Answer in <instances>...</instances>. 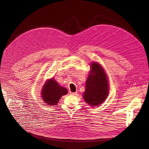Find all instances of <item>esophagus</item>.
<instances>
[{
    "label": "esophagus",
    "mask_w": 149,
    "mask_h": 149,
    "mask_svg": "<svg viewBox=\"0 0 149 149\" xmlns=\"http://www.w3.org/2000/svg\"><path fill=\"white\" fill-rule=\"evenodd\" d=\"M70 94H71V95H77V92H70Z\"/></svg>",
    "instance_id": "obj_1"
}]
</instances>
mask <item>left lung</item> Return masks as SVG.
I'll return each instance as SVG.
<instances>
[{
	"instance_id": "1",
	"label": "left lung",
	"mask_w": 149,
	"mask_h": 149,
	"mask_svg": "<svg viewBox=\"0 0 149 149\" xmlns=\"http://www.w3.org/2000/svg\"><path fill=\"white\" fill-rule=\"evenodd\" d=\"M91 65L83 97L89 105L96 106L107 98L109 86L107 75L101 65L97 62L92 63Z\"/></svg>"
}]
</instances>
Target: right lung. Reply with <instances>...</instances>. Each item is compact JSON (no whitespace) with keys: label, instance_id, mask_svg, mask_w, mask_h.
Returning <instances> with one entry per match:
<instances>
[{"label":"right lung","instance_id":"obj_1","mask_svg":"<svg viewBox=\"0 0 149 149\" xmlns=\"http://www.w3.org/2000/svg\"><path fill=\"white\" fill-rule=\"evenodd\" d=\"M41 92L44 103L48 105H57L61 97L67 94L68 90L60 86L54 79H51L45 82Z\"/></svg>","mask_w":149,"mask_h":149}]
</instances>
